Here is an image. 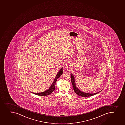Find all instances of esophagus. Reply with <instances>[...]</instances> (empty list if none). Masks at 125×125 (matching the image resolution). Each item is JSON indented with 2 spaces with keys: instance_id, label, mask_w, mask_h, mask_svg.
I'll use <instances>...</instances> for the list:
<instances>
[{
  "instance_id": "34e87169",
  "label": "esophagus",
  "mask_w": 125,
  "mask_h": 125,
  "mask_svg": "<svg viewBox=\"0 0 125 125\" xmlns=\"http://www.w3.org/2000/svg\"><path fill=\"white\" fill-rule=\"evenodd\" d=\"M71 64L69 62H67L65 64V66H66V68H70L71 67Z\"/></svg>"
}]
</instances>
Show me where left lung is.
Returning <instances> with one entry per match:
<instances>
[{
  "label": "left lung",
  "mask_w": 125,
  "mask_h": 125,
  "mask_svg": "<svg viewBox=\"0 0 125 125\" xmlns=\"http://www.w3.org/2000/svg\"><path fill=\"white\" fill-rule=\"evenodd\" d=\"M71 83L72 84L73 86V90L74 92H75L76 94H77L78 95L82 97H89L91 96L96 94H97L99 93L100 92H97V93H94V94H90V93H84L83 92H82L81 91L78 89L76 86V84L75 83V79L73 75V74H71ZM101 92V91H100Z\"/></svg>",
  "instance_id": "left-lung-1"
}]
</instances>
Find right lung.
<instances>
[{"label": "right lung", "mask_w": 125, "mask_h": 125, "mask_svg": "<svg viewBox=\"0 0 125 125\" xmlns=\"http://www.w3.org/2000/svg\"><path fill=\"white\" fill-rule=\"evenodd\" d=\"M63 68H62L60 70H59L58 73L57 74V75L56 76L55 78L54 79V81L52 83L50 86V87L49 88V89H48V90L45 91V92H41V93H33V94H36L37 95H40V96H47V95H49L50 94H51L54 90H55V86L56 82L57 81V80L59 78L62 74L63 73Z\"/></svg>", "instance_id": "obj_1"}]
</instances>
